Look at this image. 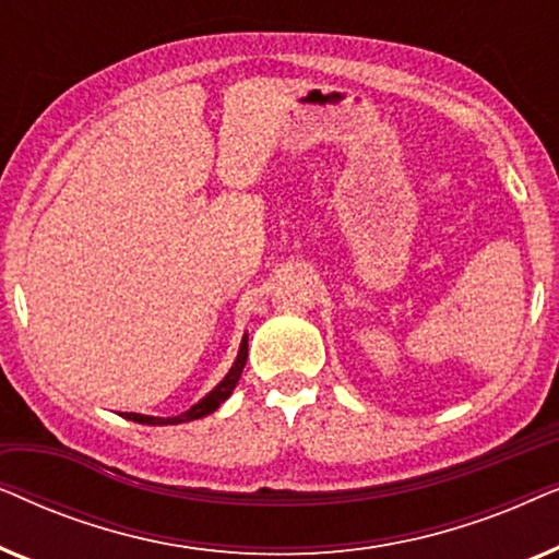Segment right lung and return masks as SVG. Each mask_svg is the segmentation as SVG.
<instances>
[{
	"instance_id": "add662e5",
	"label": "right lung",
	"mask_w": 559,
	"mask_h": 559,
	"mask_svg": "<svg viewBox=\"0 0 559 559\" xmlns=\"http://www.w3.org/2000/svg\"><path fill=\"white\" fill-rule=\"evenodd\" d=\"M247 356H249V335L243 333L241 346H239V356H236L231 371L226 373L224 381L213 386L201 402L193 404V407H190L188 412H182V415H178V417H150V415H136V412H121V417L132 419V423H140V425H180V423H190V419H201L205 415H211V412H216L221 404H224L228 396H231L234 386L239 384L243 366H247Z\"/></svg>"
}]
</instances>
